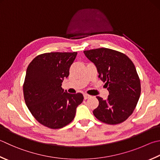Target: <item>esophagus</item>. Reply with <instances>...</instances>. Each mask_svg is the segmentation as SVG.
<instances>
[{
	"label": "esophagus",
	"instance_id": "34e87169",
	"mask_svg": "<svg viewBox=\"0 0 160 160\" xmlns=\"http://www.w3.org/2000/svg\"><path fill=\"white\" fill-rule=\"evenodd\" d=\"M90 97H91V96H90V95H88V94H84V95H83V98H84V99H88V98H90Z\"/></svg>",
	"mask_w": 160,
	"mask_h": 160
}]
</instances>
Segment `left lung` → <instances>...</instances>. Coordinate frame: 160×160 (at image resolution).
Listing matches in <instances>:
<instances>
[{"instance_id":"left-lung-1","label":"left lung","mask_w":160,"mask_h":160,"mask_svg":"<svg viewBox=\"0 0 160 160\" xmlns=\"http://www.w3.org/2000/svg\"><path fill=\"white\" fill-rule=\"evenodd\" d=\"M83 53L96 66L98 77L109 92L107 99L96 97L99 106L93 114L107 124L124 122L133 113L141 95L140 79L134 63L125 54L107 48Z\"/></svg>"}]
</instances>
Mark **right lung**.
<instances>
[{
    "label": "right lung",
    "instance_id": "obj_1",
    "mask_svg": "<svg viewBox=\"0 0 160 160\" xmlns=\"http://www.w3.org/2000/svg\"><path fill=\"white\" fill-rule=\"evenodd\" d=\"M77 55V52L40 54L27 68L23 86L26 104L35 118L49 128L60 129L70 123L83 102L81 93L70 94L61 87Z\"/></svg>",
    "mask_w": 160,
    "mask_h": 160
}]
</instances>
